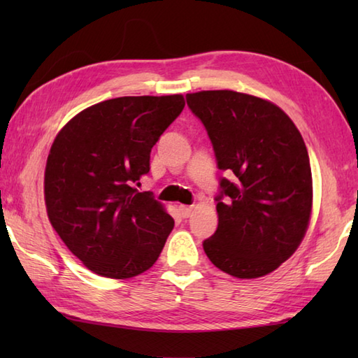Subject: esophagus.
Masks as SVG:
<instances>
[{
	"label": "esophagus",
	"mask_w": 358,
	"mask_h": 358,
	"mask_svg": "<svg viewBox=\"0 0 358 358\" xmlns=\"http://www.w3.org/2000/svg\"><path fill=\"white\" fill-rule=\"evenodd\" d=\"M178 210H180V215H181V217H183V218H189V217L192 215L194 208H192V206H180Z\"/></svg>",
	"instance_id": "34e87169"
}]
</instances>
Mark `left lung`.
<instances>
[{
    "mask_svg": "<svg viewBox=\"0 0 358 358\" xmlns=\"http://www.w3.org/2000/svg\"><path fill=\"white\" fill-rule=\"evenodd\" d=\"M186 101L206 127L218 169L231 177L220 180L218 227L203 241L204 252L232 277H263L295 252L308 229L306 144L292 120L262 98L201 90Z\"/></svg>",
    "mask_w": 358,
    "mask_h": 358,
    "instance_id": "1",
    "label": "left lung"
}]
</instances>
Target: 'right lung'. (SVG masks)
<instances>
[{
    "label": "right lung",
    "instance_id": "add662e5",
    "mask_svg": "<svg viewBox=\"0 0 358 358\" xmlns=\"http://www.w3.org/2000/svg\"><path fill=\"white\" fill-rule=\"evenodd\" d=\"M183 95L120 96L80 112L53 141L44 199L53 229L87 269L131 278L157 262L173 218L135 186Z\"/></svg>",
    "mask_w": 358,
    "mask_h": 358
}]
</instances>
